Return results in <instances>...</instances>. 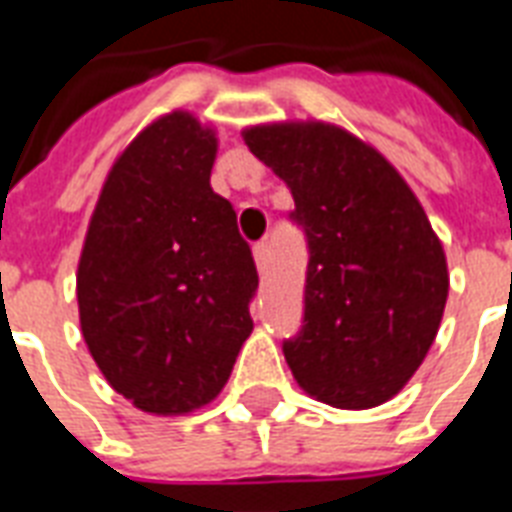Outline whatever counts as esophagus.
I'll list each match as a JSON object with an SVG mask.
<instances>
[{
  "instance_id": "34e87169",
  "label": "esophagus",
  "mask_w": 512,
  "mask_h": 512,
  "mask_svg": "<svg viewBox=\"0 0 512 512\" xmlns=\"http://www.w3.org/2000/svg\"><path fill=\"white\" fill-rule=\"evenodd\" d=\"M252 252H255V263H257V268H260V271H263L265 265H268V252H271V247H268V241H257L255 249H252Z\"/></svg>"
}]
</instances>
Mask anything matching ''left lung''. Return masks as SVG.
Here are the masks:
<instances>
[{"label":"left lung","mask_w":512,"mask_h":512,"mask_svg":"<svg viewBox=\"0 0 512 512\" xmlns=\"http://www.w3.org/2000/svg\"><path fill=\"white\" fill-rule=\"evenodd\" d=\"M244 143L287 183L289 220L308 241L303 327L284 340L295 380L340 409L388 401L436 340L449 295L425 209L372 146L332 124L252 127Z\"/></svg>","instance_id":"obj_1"}]
</instances>
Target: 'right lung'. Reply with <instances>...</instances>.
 I'll return each instance as SVG.
<instances>
[{"instance_id":"right-lung-1","label":"right lung","mask_w":512,"mask_h":512,"mask_svg":"<svg viewBox=\"0 0 512 512\" xmlns=\"http://www.w3.org/2000/svg\"><path fill=\"white\" fill-rule=\"evenodd\" d=\"M215 132L175 111L116 159L84 239L82 335L111 388L151 414L209 404L252 332V249L209 185Z\"/></svg>"}]
</instances>
